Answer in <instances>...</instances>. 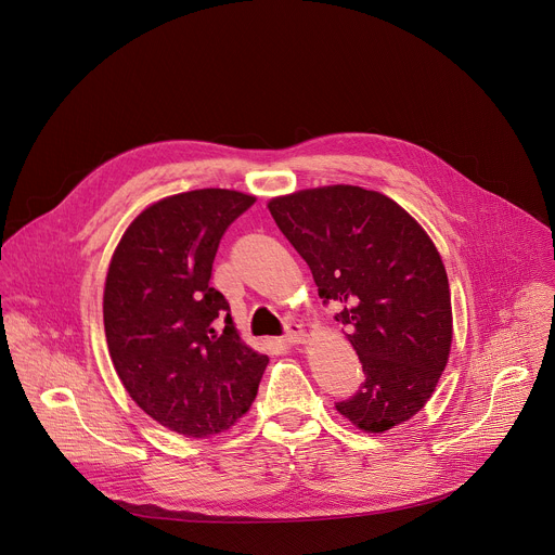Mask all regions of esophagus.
Listing matches in <instances>:
<instances>
[{"instance_id": "obj_1", "label": "esophagus", "mask_w": 555, "mask_h": 555, "mask_svg": "<svg viewBox=\"0 0 555 555\" xmlns=\"http://www.w3.org/2000/svg\"><path fill=\"white\" fill-rule=\"evenodd\" d=\"M305 338H307L305 330L300 325L292 323V325H287V334L283 336V343H287V345H302Z\"/></svg>"}]
</instances>
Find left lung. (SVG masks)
<instances>
[{"label":"left lung","mask_w":555,"mask_h":555,"mask_svg":"<svg viewBox=\"0 0 555 555\" xmlns=\"http://www.w3.org/2000/svg\"><path fill=\"white\" fill-rule=\"evenodd\" d=\"M268 208L343 311L364 384L336 411L362 433L409 422L433 398L452 347V302L441 255L398 202L351 184L279 195Z\"/></svg>","instance_id":"left-lung-1"}]
</instances>
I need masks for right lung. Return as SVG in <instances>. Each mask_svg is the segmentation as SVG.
<instances>
[{
    "label": "right lung",
    "instance_id": "add662e5",
    "mask_svg": "<svg viewBox=\"0 0 555 555\" xmlns=\"http://www.w3.org/2000/svg\"><path fill=\"white\" fill-rule=\"evenodd\" d=\"M257 202L230 189H197L149 204L112 255L103 321L129 398L189 439L225 433L244 417L270 362L236 332L208 285L228 225Z\"/></svg>",
    "mask_w": 555,
    "mask_h": 555
}]
</instances>
